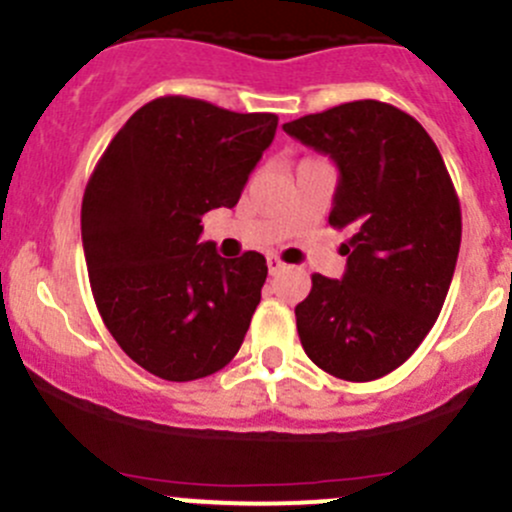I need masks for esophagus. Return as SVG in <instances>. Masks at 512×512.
Here are the masks:
<instances>
[{"mask_svg": "<svg viewBox=\"0 0 512 512\" xmlns=\"http://www.w3.org/2000/svg\"><path fill=\"white\" fill-rule=\"evenodd\" d=\"M266 263H268V273H271V276H276V273H281L283 268H286V263H283L281 258H276V256H268Z\"/></svg>", "mask_w": 512, "mask_h": 512, "instance_id": "1", "label": "esophagus"}]
</instances>
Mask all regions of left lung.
<instances>
[{"mask_svg":"<svg viewBox=\"0 0 512 512\" xmlns=\"http://www.w3.org/2000/svg\"><path fill=\"white\" fill-rule=\"evenodd\" d=\"M283 131L338 166L328 224L351 234L341 281L311 276L298 338L331 376L376 381L413 356L448 296L463 229L453 181L428 131L383 101H348Z\"/></svg>","mask_w":512,"mask_h":512,"instance_id":"1","label":"left lung"}]
</instances>
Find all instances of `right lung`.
I'll return each instance as SVG.
<instances>
[{"label": "right lung", "instance_id": "right-lung-1", "mask_svg": "<svg viewBox=\"0 0 512 512\" xmlns=\"http://www.w3.org/2000/svg\"><path fill=\"white\" fill-rule=\"evenodd\" d=\"M276 114L161 96L131 114L82 201L91 293L121 351L164 381L221 371L249 331L266 258H221L201 216L231 209L276 134Z\"/></svg>", "mask_w": 512, "mask_h": 512}]
</instances>
